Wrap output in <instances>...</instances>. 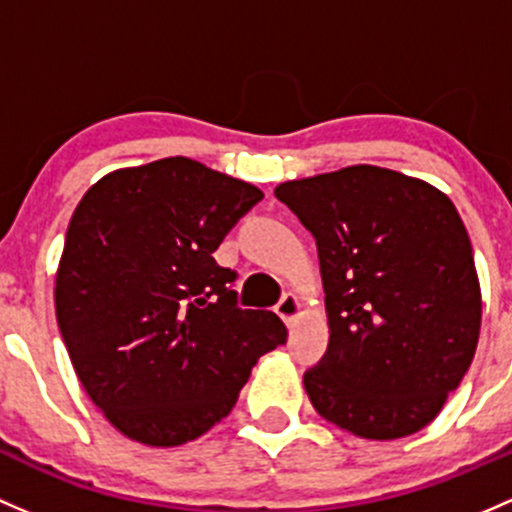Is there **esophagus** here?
I'll return each instance as SVG.
<instances>
[{
  "label": "esophagus",
  "mask_w": 512,
  "mask_h": 512,
  "mask_svg": "<svg viewBox=\"0 0 512 512\" xmlns=\"http://www.w3.org/2000/svg\"><path fill=\"white\" fill-rule=\"evenodd\" d=\"M276 313H278V318L283 320V323L293 325L295 320H298L300 315L305 313V305H303V300L298 298V295L286 293V295H283V298H281V303L276 305Z\"/></svg>",
  "instance_id": "obj_1"
}]
</instances>
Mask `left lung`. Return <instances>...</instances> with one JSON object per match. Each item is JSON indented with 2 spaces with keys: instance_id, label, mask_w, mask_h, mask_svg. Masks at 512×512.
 Returning a JSON list of instances; mask_svg holds the SVG:
<instances>
[{
  "instance_id": "8db88e82",
  "label": "left lung",
  "mask_w": 512,
  "mask_h": 512,
  "mask_svg": "<svg viewBox=\"0 0 512 512\" xmlns=\"http://www.w3.org/2000/svg\"><path fill=\"white\" fill-rule=\"evenodd\" d=\"M315 236L330 347L305 374L310 404L352 436L394 441L444 409L476 355L481 283L441 189L352 165L276 187Z\"/></svg>"
}]
</instances>
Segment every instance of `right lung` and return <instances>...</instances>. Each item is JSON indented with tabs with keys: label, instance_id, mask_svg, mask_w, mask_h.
<instances>
[{
	"label": "right lung",
	"instance_id": "1",
	"mask_svg": "<svg viewBox=\"0 0 512 512\" xmlns=\"http://www.w3.org/2000/svg\"><path fill=\"white\" fill-rule=\"evenodd\" d=\"M263 197L189 157L100 177L78 202L56 271V320L91 402L123 436L172 449L234 409L258 357L288 337L271 310L236 308L214 261Z\"/></svg>",
	"mask_w": 512,
	"mask_h": 512
}]
</instances>
